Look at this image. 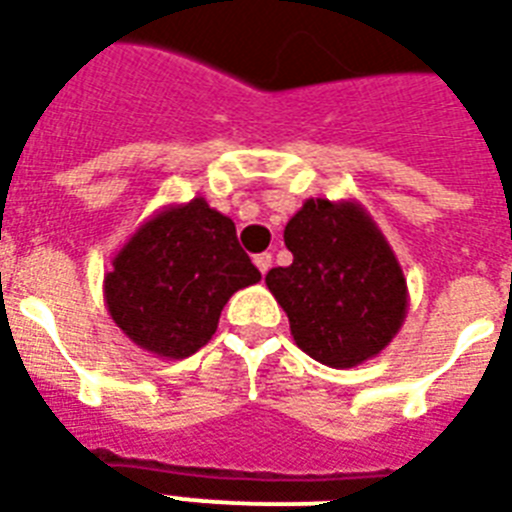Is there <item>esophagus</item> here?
<instances>
[{
    "label": "esophagus",
    "mask_w": 512,
    "mask_h": 512,
    "mask_svg": "<svg viewBox=\"0 0 512 512\" xmlns=\"http://www.w3.org/2000/svg\"><path fill=\"white\" fill-rule=\"evenodd\" d=\"M255 265H257V271L265 276V273L271 271V255H268V252H263V255H255Z\"/></svg>",
    "instance_id": "34e87169"
}]
</instances>
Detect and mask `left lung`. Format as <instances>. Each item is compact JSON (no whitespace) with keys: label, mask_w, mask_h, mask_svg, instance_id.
I'll return each mask as SVG.
<instances>
[{"label":"left lung","mask_w":512,"mask_h":512,"mask_svg":"<svg viewBox=\"0 0 512 512\" xmlns=\"http://www.w3.org/2000/svg\"><path fill=\"white\" fill-rule=\"evenodd\" d=\"M292 265L265 284L297 348L332 369L374 358L404 327L409 289L396 252L356 199H305L284 228Z\"/></svg>","instance_id":"left-lung-1"}]
</instances>
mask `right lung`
<instances>
[{
    "instance_id": "1",
    "label": "right lung",
    "mask_w": 512,
    "mask_h": 512,
    "mask_svg": "<svg viewBox=\"0 0 512 512\" xmlns=\"http://www.w3.org/2000/svg\"><path fill=\"white\" fill-rule=\"evenodd\" d=\"M257 281L231 217L196 196L138 225L111 260L103 297L140 350L177 361L204 348L233 292Z\"/></svg>"
}]
</instances>
